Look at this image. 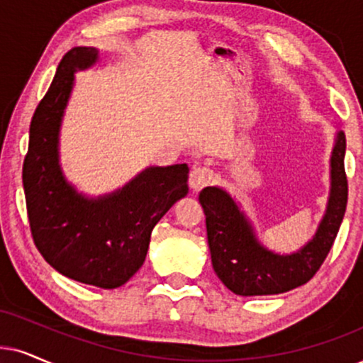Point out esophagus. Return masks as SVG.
<instances>
[{"label": "esophagus", "mask_w": 363, "mask_h": 363, "mask_svg": "<svg viewBox=\"0 0 363 363\" xmlns=\"http://www.w3.org/2000/svg\"><path fill=\"white\" fill-rule=\"evenodd\" d=\"M211 181H213V171H211V169L203 166L192 167V171L189 174V187L192 191H201L203 187L211 184Z\"/></svg>", "instance_id": "1"}]
</instances>
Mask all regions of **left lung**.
<instances>
[{"instance_id": "left-lung-1", "label": "left lung", "mask_w": 363, "mask_h": 363, "mask_svg": "<svg viewBox=\"0 0 363 363\" xmlns=\"http://www.w3.org/2000/svg\"><path fill=\"white\" fill-rule=\"evenodd\" d=\"M345 134L338 130L330 155V194L311 240L293 253H277L256 236L241 204L223 187H204L199 203L206 214L211 261L228 290L241 296L278 295L313 278L327 258L347 209Z\"/></svg>"}]
</instances>
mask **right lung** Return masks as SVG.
<instances>
[{
    "mask_svg": "<svg viewBox=\"0 0 363 363\" xmlns=\"http://www.w3.org/2000/svg\"><path fill=\"white\" fill-rule=\"evenodd\" d=\"M99 62V50L75 47L63 57L30 125L23 189L38 251L63 277L112 290L144 264L150 233L187 194V164L150 166L121 189L90 197L67 181L60 130L75 73Z\"/></svg>",
    "mask_w": 363,
    "mask_h": 363,
    "instance_id": "add662e5",
    "label": "right lung"
}]
</instances>
